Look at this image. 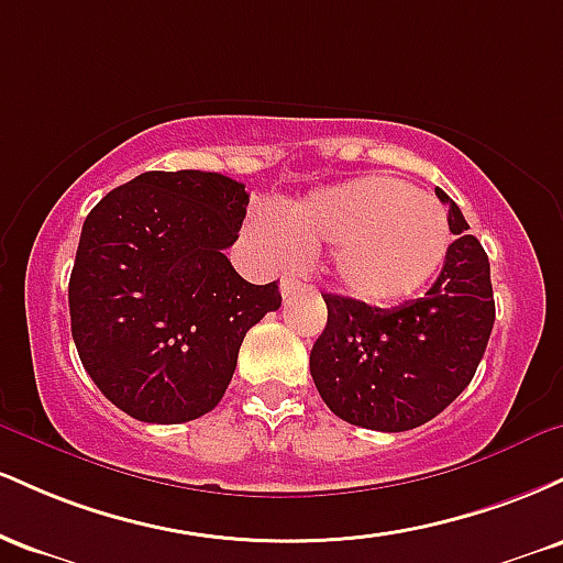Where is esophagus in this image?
Listing matches in <instances>:
<instances>
[{
  "instance_id": "34e87169",
  "label": "esophagus",
  "mask_w": 563,
  "mask_h": 563,
  "mask_svg": "<svg viewBox=\"0 0 563 563\" xmlns=\"http://www.w3.org/2000/svg\"><path fill=\"white\" fill-rule=\"evenodd\" d=\"M303 288V283L299 280V277H294V275H286L280 280V294H283V299H288V296H294L296 290H301Z\"/></svg>"
}]
</instances>
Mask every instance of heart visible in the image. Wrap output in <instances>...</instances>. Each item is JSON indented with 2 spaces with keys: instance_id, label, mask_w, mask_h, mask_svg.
<instances>
[{
  "instance_id": "heart-1",
  "label": "heart",
  "mask_w": 563,
  "mask_h": 563,
  "mask_svg": "<svg viewBox=\"0 0 563 563\" xmlns=\"http://www.w3.org/2000/svg\"><path fill=\"white\" fill-rule=\"evenodd\" d=\"M254 230L288 262L303 249L333 245L335 283L365 303H397L423 290L442 269L452 241L442 206L386 174L320 187L288 206L286 228L262 214Z\"/></svg>"
}]
</instances>
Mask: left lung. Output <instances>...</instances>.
Instances as JSON below:
<instances>
[{
    "label": "left lung",
    "instance_id": "obj_1",
    "mask_svg": "<svg viewBox=\"0 0 563 563\" xmlns=\"http://www.w3.org/2000/svg\"><path fill=\"white\" fill-rule=\"evenodd\" d=\"M455 241L421 299L380 309L325 294L328 322L309 371L341 421L373 431H410L448 407L474 378L495 322L489 260L448 192Z\"/></svg>",
    "mask_w": 563,
    "mask_h": 563
}]
</instances>
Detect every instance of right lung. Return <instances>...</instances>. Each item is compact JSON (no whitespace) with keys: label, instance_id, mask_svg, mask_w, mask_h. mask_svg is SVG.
<instances>
[{"label":"right lung","instance_id":"right-lung-1","mask_svg":"<svg viewBox=\"0 0 563 563\" xmlns=\"http://www.w3.org/2000/svg\"><path fill=\"white\" fill-rule=\"evenodd\" d=\"M245 206V185L224 174L145 172L84 219L70 333L126 416L185 423L214 410L249 328L280 307L277 280L254 286L224 256Z\"/></svg>","mask_w":563,"mask_h":563}]
</instances>
